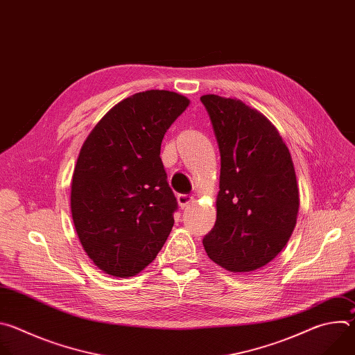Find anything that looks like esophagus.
<instances>
[{"label":"esophagus","mask_w":355,"mask_h":355,"mask_svg":"<svg viewBox=\"0 0 355 355\" xmlns=\"http://www.w3.org/2000/svg\"><path fill=\"white\" fill-rule=\"evenodd\" d=\"M177 199H178V205H180L182 209L187 208L189 204H192V202H193V196L187 195V193H180V195L177 196Z\"/></svg>","instance_id":"1"}]
</instances>
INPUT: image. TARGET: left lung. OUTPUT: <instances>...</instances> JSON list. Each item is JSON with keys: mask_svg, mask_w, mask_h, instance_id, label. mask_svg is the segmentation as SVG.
Returning <instances> with one entry per match:
<instances>
[{"mask_svg": "<svg viewBox=\"0 0 355 355\" xmlns=\"http://www.w3.org/2000/svg\"><path fill=\"white\" fill-rule=\"evenodd\" d=\"M220 151L216 222L204 237L208 257L230 272H251L286 245L299 191L291 153L277 128L237 98L200 96Z\"/></svg>", "mask_w": 355, "mask_h": 355, "instance_id": "1", "label": "left lung"}]
</instances>
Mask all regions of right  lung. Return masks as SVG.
I'll list each match as a JSON object with an SVG mask.
<instances>
[{
	"mask_svg": "<svg viewBox=\"0 0 355 355\" xmlns=\"http://www.w3.org/2000/svg\"><path fill=\"white\" fill-rule=\"evenodd\" d=\"M189 99L166 89L125 98L85 139L70 207L80 243L104 272L128 278L156 259L177 199L160 159L162 141Z\"/></svg>",
	"mask_w": 355,
	"mask_h": 355,
	"instance_id": "add662e5",
	"label": "right lung"
}]
</instances>
